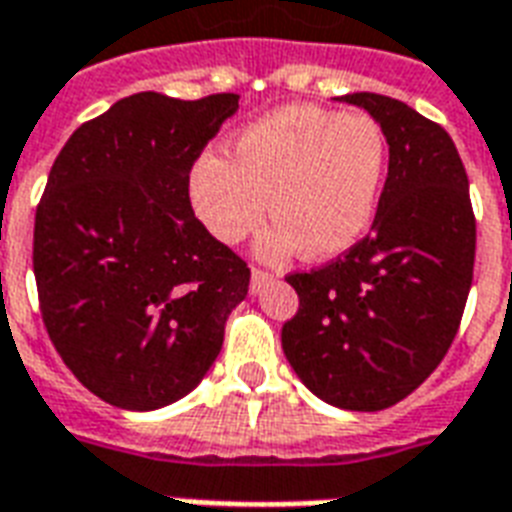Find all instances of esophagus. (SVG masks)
I'll return each instance as SVG.
<instances>
[{"label":"esophagus","instance_id":"1","mask_svg":"<svg viewBox=\"0 0 512 512\" xmlns=\"http://www.w3.org/2000/svg\"><path fill=\"white\" fill-rule=\"evenodd\" d=\"M272 278H275L272 272L259 270V267H253V270H251V294H259L261 288L267 286V283H270Z\"/></svg>","mask_w":512,"mask_h":512}]
</instances>
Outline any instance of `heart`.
I'll return each instance as SVG.
<instances>
[{
    "label": "heart",
    "mask_w": 512,
    "mask_h": 512,
    "mask_svg": "<svg viewBox=\"0 0 512 512\" xmlns=\"http://www.w3.org/2000/svg\"><path fill=\"white\" fill-rule=\"evenodd\" d=\"M388 142L375 118L283 105L237 132L232 156L205 153L188 172V199L215 240L237 245L270 210L261 251L340 256L367 234L386 180Z\"/></svg>",
    "instance_id": "1"
}]
</instances>
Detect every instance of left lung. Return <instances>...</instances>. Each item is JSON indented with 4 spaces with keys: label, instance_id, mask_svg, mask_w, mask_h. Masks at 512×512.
Listing matches in <instances>:
<instances>
[{
    "label": "left lung",
    "instance_id": "left-lung-1",
    "mask_svg": "<svg viewBox=\"0 0 512 512\" xmlns=\"http://www.w3.org/2000/svg\"><path fill=\"white\" fill-rule=\"evenodd\" d=\"M343 102L364 107L386 134V186L364 240L288 275L299 307L280 340L315 397L375 413L413 394L451 348L472 286L475 213L443 126L383 94Z\"/></svg>",
    "mask_w": 512,
    "mask_h": 512
}]
</instances>
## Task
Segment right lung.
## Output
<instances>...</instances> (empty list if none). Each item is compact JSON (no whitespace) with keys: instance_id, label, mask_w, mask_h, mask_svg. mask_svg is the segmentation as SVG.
Wrapping results in <instances>:
<instances>
[{"instance_id":"obj_1","label":"right lung","mask_w":512,"mask_h":512,"mask_svg":"<svg viewBox=\"0 0 512 512\" xmlns=\"http://www.w3.org/2000/svg\"><path fill=\"white\" fill-rule=\"evenodd\" d=\"M240 96L142 91L75 129L34 215L42 324L72 375L124 410L186 397L213 367L248 264L207 232L188 172Z\"/></svg>"}]
</instances>
